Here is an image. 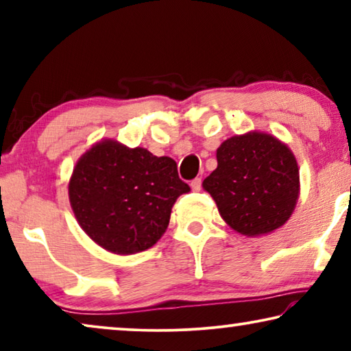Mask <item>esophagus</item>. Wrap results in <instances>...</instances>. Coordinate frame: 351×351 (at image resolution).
Instances as JSON below:
<instances>
[{
  "label": "esophagus",
  "instance_id": "34e87169",
  "mask_svg": "<svg viewBox=\"0 0 351 351\" xmlns=\"http://www.w3.org/2000/svg\"><path fill=\"white\" fill-rule=\"evenodd\" d=\"M201 182H203V181H201V178H195V180L190 182V187H192L193 192H199V190H201Z\"/></svg>",
  "mask_w": 351,
  "mask_h": 351
}]
</instances>
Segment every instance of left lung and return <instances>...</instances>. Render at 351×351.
<instances>
[{
    "label": "left lung",
    "mask_w": 351,
    "mask_h": 351,
    "mask_svg": "<svg viewBox=\"0 0 351 351\" xmlns=\"http://www.w3.org/2000/svg\"><path fill=\"white\" fill-rule=\"evenodd\" d=\"M203 181L221 218L241 235L269 234L288 221L299 198V165L287 144L260 132L234 136L217 150Z\"/></svg>",
    "instance_id": "left-lung-1"
}]
</instances>
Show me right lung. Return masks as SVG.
<instances>
[{"instance_id":"1","label":"right lung","mask_w":351,"mask_h":351,"mask_svg":"<svg viewBox=\"0 0 351 351\" xmlns=\"http://www.w3.org/2000/svg\"><path fill=\"white\" fill-rule=\"evenodd\" d=\"M68 189L80 228L119 255L152 247L167 229L175 201L190 190L171 158L112 139L97 142L83 154Z\"/></svg>"}]
</instances>
